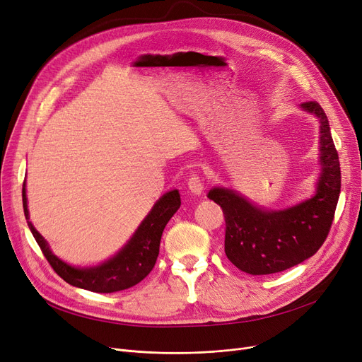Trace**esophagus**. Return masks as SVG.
Instances as JSON below:
<instances>
[{
    "label": "esophagus",
    "mask_w": 362,
    "mask_h": 362,
    "mask_svg": "<svg viewBox=\"0 0 362 362\" xmlns=\"http://www.w3.org/2000/svg\"><path fill=\"white\" fill-rule=\"evenodd\" d=\"M187 189H189V192H191V194L199 197L204 192V185L201 182V177L197 176V175L191 176V179L187 180Z\"/></svg>",
    "instance_id": "obj_1"
}]
</instances>
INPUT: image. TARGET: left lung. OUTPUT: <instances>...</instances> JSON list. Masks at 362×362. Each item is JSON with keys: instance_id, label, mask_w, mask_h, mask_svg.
Wrapping results in <instances>:
<instances>
[{"instance_id": "obj_1", "label": "left lung", "mask_w": 362, "mask_h": 362, "mask_svg": "<svg viewBox=\"0 0 362 362\" xmlns=\"http://www.w3.org/2000/svg\"><path fill=\"white\" fill-rule=\"evenodd\" d=\"M300 110L320 123V173L314 195L281 210H267L235 189L214 186L208 198L223 208L224 252L252 276L288 270L313 257L326 240L340 194V165L325 110L315 101Z\"/></svg>"}]
</instances>
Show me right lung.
I'll return each instance as SVG.
<instances>
[{"mask_svg": "<svg viewBox=\"0 0 362 362\" xmlns=\"http://www.w3.org/2000/svg\"><path fill=\"white\" fill-rule=\"evenodd\" d=\"M22 197L29 229L54 272L71 286L97 293H112L129 289L151 273L160 252V240L164 227L180 206V194L177 189L168 191L151 208L148 216L119 252L98 265L76 267L57 257L51 251L48 242L33 227L28 210L26 180L23 182Z\"/></svg>", "mask_w": 362, "mask_h": 362, "instance_id": "1", "label": "right lung"}]
</instances>
